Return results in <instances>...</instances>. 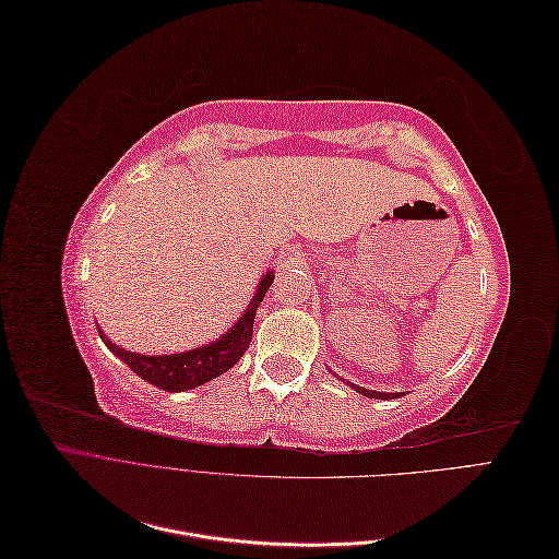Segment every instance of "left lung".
Segmentation results:
<instances>
[{
    "label": "left lung",
    "instance_id": "8db88e82",
    "mask_svg": "<svg viewBox=\"0 0 559 559\" xmlns=\"http://www.w3.org/2000/svg\"><path fill=\"white\" fill-rule=\"evenodd\" d=\"M357 392H361L364 396H370V399H396L401 394H382V392H370V389H364V386H357Z\"/></svg>",
    "mask_w": 559,
    "mask_h": 559
}]
</instances>
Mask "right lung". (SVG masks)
<instances>
[{
  "mask_svg": "<svg viewBox=\"0 0 559 559\" xmlns=\"http://www.w3.org/2000/svg\"><path fill=\"white\" fill-rule=\"evenodd\" d=\"M275 275L267 273L261 284L259 292L249 302V308L245 314L235 321V326L224 333L218 341L198 347L191 352H181V354H165V357H144V354H134L123 347H118L111 343L105 333L99 331V337H103L105 345L116 354L118 359L128 364L132 368V373H138L142 380L148 384L167 389V392H186V389H193L205 384L222 373H226L228 368L240 361L242 354L247 352L251 343V333H253V319H257V308L261 306V300L265 292L273 284Z\"/></svg>",
  "mask_w": 559,
  "mask_h": 559,
  "instance_id": "1",
  "label": "right lung"
}]
</instances>
